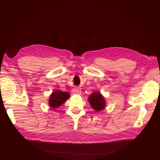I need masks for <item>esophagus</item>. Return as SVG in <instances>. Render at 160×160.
Returning <instances> with one entry per match:
<instances>
[{"label":"esophagus","mask_w":160,"mask_h":160,"mask_svg":"<svg viewBox=\"0 0 160 160\" xmlns=\"http://www.w3.org/2000/svg\"><path fill=\"white\" fill-rule=\"evenodd\" d=\"M72 93L74 94V95H81V91L79 88H73L72 90Z\"/></svg>","instance_id":"obj_1"}]
</instances>
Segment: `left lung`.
I'll return each instance as SVG.
<instances>
[{
    "mask_svg": "<svg viewBox=\"0 0 160 160\" xmlns=\"http://www.w3.org/2000/svg\"><path fill=\"white\" fill-rule=\"evenodd\" d=\"M88 101L91 108L97 112L103 110L106 107L105 99L100 92L96 91L91 93L88 98Z\"/></svg>",
    "mask_w": 160,
    "mask_h": 160,
    "instance_id": "obj_1",
    "label": "left lung"
}]
</instances>
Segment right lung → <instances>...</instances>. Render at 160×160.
I'll return each mask as SVG.
<instances>
[{"mask_svg": "<svg viewBox=\"0 0 160 160\" xmlns=\"http://www.w3.org/2000/svg\"><path fill=\"white\" fill-rule=\"evenodd\" d=\"M70 94L68 92L61 91L57 89L50 95L49 99V105L52 109L60 107L69 98Z\"/></svg>", "mask_w": 160, "mask_h": 160, "instance_id": "add662e5", "label": "right lung"}]
</instances>
